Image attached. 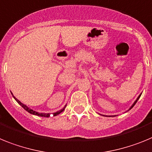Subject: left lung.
I'll use <instances>...</instances> for the list:
<instances>
[{
    "label": "left lung",
    "mask_w": 152,
    "mask_h": 152,
    "mask_svg": "<svg viewBox=\"0 0 152 152\" xmlns=\"http://www.w3.org/2000/svg\"><path fill=\"white\" fill-rule=\"evenodd\" d=\"M141 95H142V94H140V95H139V96H138V98H137V99H136V100H135V101H134V103H133V104H132V106H131V107H130V109H132V107H133V106H134V105H135V103H136V102H137V101H138V99H139V98H140V96H141Z\"/></svg>",
    "instance_id": "1"
}]
</instances>
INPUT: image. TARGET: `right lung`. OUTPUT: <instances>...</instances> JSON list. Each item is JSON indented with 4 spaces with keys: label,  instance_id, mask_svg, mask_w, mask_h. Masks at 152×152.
Wrapping results in <instances>:
<instances>
[{
    "label": "right lung",
    "instance_id": "1",
    "mask_svg": "<svg viewBox=\"0 0 152 152\" xmlns=\"http://www.w3.org/2000/svg\"><path fill=\"white\" fill-rule=\"evenodd\" d=\"M13 97H14V99H15L16 101L18 102V103H19V105H20L21 106H22V107H23V109H25V110L27 111V112H28L29 113H30V114L35 115H38V116H41V117H49V116L50 115V113H37V112H36V111H34V110H33V109H30V108L27 107V105H24V104L22 103V102H20L19 100L18 99H16L14 96H13ZM66 106V105H65V107L63 108V109H62L61 110L58 111V112H56V113H53V116H56V115H57L60 114V113H61L62 112H63V111L64 110V109H65Z\"/></svg>",
    "mask_w": 152,
    "mask_h": 152
}]
</instances>
